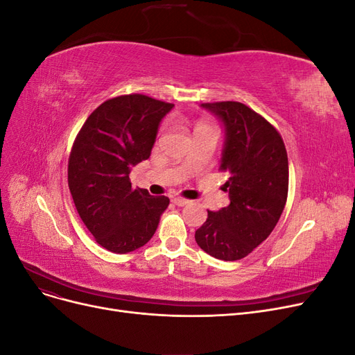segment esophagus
Returning <instances> with one entry per match:
<instances>
[{"label": "esophagus", "mask_w": 355, "mask_h": 355, "mask_svg": "<svg viewBox=\"0 0 355 355\" xmlns=\"http://www.w3.org/2000/svg\"><path fill=\"white\" fill-rule=\"evenodd\" d=\"M171 201H173L175 204H176V206H179V207H182V206H185V204H188L189 201L188 200H185V198H182V197H175L173 200H171Z\"/></svg>", "instance_id": "1"}]
</instances>
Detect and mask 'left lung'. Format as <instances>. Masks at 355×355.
<instances>
[{
    "label": "left lung",
    "instance_id": "1",
    "mask_svg": "<svg viewBox=\"0 0 355 355\" xmlns=\"http://www.w3.org/2000/svg\"><path fill=\"white\" fill-rule=\"evenodd\" d=\"M225 127L220 171L228 175L230 204L207 210L196 231L201 249L220 261H239L272 232L286 206L288 159L277 128L240 102L201 103Z\"/></svg>",
    "mask_w": 355,
    "mask_h": 355
}]
</instances>
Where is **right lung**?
<instances>
[{"instance_id": "add662e5", "label": "right lung", "mask_w": 355, "mask_h": 355, "mask_svg": "<svg viewBox=\"0 0 355 355\" xmlns=\"http://www.w3.org/2000/svg\"><path fill=\"white\" fill-rule=\"evenodd\" d=\"M173 103L145 94L103 102L83 124L68 161L75 207L96 243L114 253L145 245L170 200L133 189L130 168L148 159L158 125Z\"/></svg>"}]
</instances>
